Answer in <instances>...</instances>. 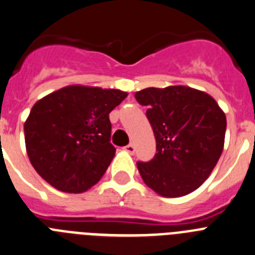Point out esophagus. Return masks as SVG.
I'll use <instances>...</instances> for the list:
<instances>
[{"mask_svg":"<svg viewBox=\"0 0 255 255\" xmlns=\"http://www.w3.org/2000/svg\"><path fill=\"white\" fill-rule=\"evenodd\" d=\"M125 151H127L128 153L133 154V153H134V151H135V147L133 146V144H128V146L125 147Z\"/></svg>","mask_w":255,"mask_h":255,"instance_id":"obj_1","label":"esophagus"}]
</instances>
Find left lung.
<instances>
[{"instance_id": "left-lung-1", "label": "left lung", "mask_w": 255, "mask_h": 255, "mask_svg": "<svg viewBox=\"0 0 255 255\" xmlns=\"http://www.w3.org/2000/svg\"><path fill=\"white\" fill-rule=\"evenodd\" d=\"M135 99L147 107L157 153L137 162L144 184L163 197L195 191L213 172L224 148L227 117L215 99L186 85L146 88Z\"/></svg>"}]
</instances>
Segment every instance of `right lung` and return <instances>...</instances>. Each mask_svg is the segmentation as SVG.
Here are the masks:
<instances>
[{"instance_id":"add662e5","label":"right lung","mask_w":255,"mask_h":255,"mask_svg":"<svg viewBox=\"0 0 255 255\" xmlns=\"http://www.w3.org/2000/svg\"><path fill=\"white\" fill-rule=\"evenodd\" d=\"M127 93L68 85L31 108L23 125L28 160L59 191L82 194L102 178L116 154L109 113Z\"/></svg>"}]
</instances>
